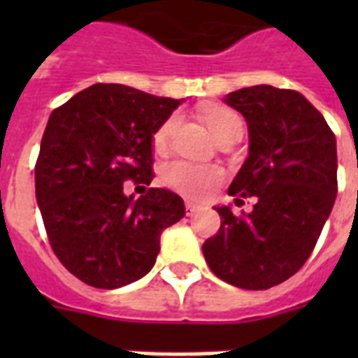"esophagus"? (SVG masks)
Returning a JSON list of instances; mask_svg holds the SVG:
<instances>
[{
	"mask_svg": "<svg viewBox=\"0 0 358 358\" xmlns=\"http://www.w3.org/2000/svg\"><path fill=\"white\" fill-rule=\"evenodd\" d=\"M199 204H196V202H193V201H185V212H187V215H193V213L196 212V210H199Z\"/></svg>",
	"mask_w": 358,
	"mask_h": 358,
	"instance_id": "34e87169",
	"label": "esophagus"
}]
</instances>
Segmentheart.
<instances>
[{"label":"heart","instance_id":"obj_1","mask_svg":"<svg viewBox=\"0 0 358 358\" xmlns=\"http://www.w3.org/2000/svg\"><path fill=\"white\" fill-rule=\"evenodd\" d=\"M202 119L213 134V137L221 141L230 135L234 129L243 128L241 119L234 111L227 108H206L202 109ZM178 119L169 117L159 124V128L152 135V146L156 152L167 150L171 137L176 129ZM163 182L171 189L178 191L180 195L191 196V199H202L206 196L215 185L221 182V171L213 165H201L191 162H171L163 167Z\"/></svg>","mask_w":358,"mask_h":358}]
</instances>
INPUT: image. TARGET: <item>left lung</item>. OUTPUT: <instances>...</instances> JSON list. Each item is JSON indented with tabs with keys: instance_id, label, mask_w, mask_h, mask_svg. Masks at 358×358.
Segmentation results:
<instances>
[{
	"instance_id": "8db88e82",
	"label": "left lung",
	"mask_w": 358,
	"mask_h": 358,
	"mask_svg": "<svg viewBox=\"0 0 358 358\" xmlns=\"http://www.w3.org/2000/svg\"><path fill=\"white\" fill-rule=\"evenodd\" d=\"M249 126V157L230 184L236 206L255 199L250 213L215 208L217 234L202 252L221 280L267 289L305 266L333 210L336 137L301 92L271 85L245 87L224 98Z\"/></svg>"
}]
</instances>
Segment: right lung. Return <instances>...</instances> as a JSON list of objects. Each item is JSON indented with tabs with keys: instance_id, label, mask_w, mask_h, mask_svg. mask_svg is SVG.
<instances>
[{
	"instance_id": "right-lung-1",
	"label": "right lung",
	"mask_w": 358,
	"mask_h": 358,
	"mask_svg": "<svg viewBox=\"0 0 358 358\" xmlns=\"http://www.w3.org/2000/svg\"><path fill=\"white\" fill-rule=\"evenodd\" d=\"M180 100L120 83H96L53 109L35 165L36 204L59 262L81 282L113 289L139 280L159 236L185 215L184 201L148 187L137 201L124 182L154 180L152 135Z\"/></svg>"
}]
</instances>
